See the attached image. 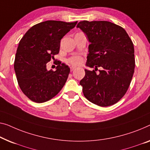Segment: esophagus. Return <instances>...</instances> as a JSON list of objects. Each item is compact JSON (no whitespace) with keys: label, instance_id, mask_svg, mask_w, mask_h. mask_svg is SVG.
Wrapping results in <instances>:
<instances>
[{"label":"esophagus","instance_id":"34e87169","mask_svg":"<svg viewBox=\"0 0 150 150\" xmlns=\"http://www.w3.org/2000/svg\"><path fill=\"white\" fill-rule=\"evenodd\" d=\"M75 69V67H71V71H73Z\"/></svg>","mask_w":150,"mask_h":150}]
</instances>
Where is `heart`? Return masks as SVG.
<instances>
[{"label":"heart","instance_id":"b5f03b06","mask_svg":"<svg viewBox=\"0 0 150 150\" xmlns=\"http://www.w3.org/2000/svg\"><path fill=\"white\" fill-rule=\"evenodd\" d=\"M69 64H71L73 66H78L80 65L83 62V58L79 56H76V57H73L69 58L67 60Z\"/></svg>","mask_w":150,"mask_h":150}]
</instances>
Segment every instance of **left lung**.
Listing matches in <instances>:
<instances>
[{
    "mask_svg": "<svg viewBox=\"0 0 150 150\" xmlns=\"http://www.w3.org/2000/svg\"><path fill=\"white\" fill-rule=\"evenodd\" d=\"M89 42L86 65L102 67L100 74L85 69L80 81L84 96L98 106H112L126 93L135 61L132 40L122 27L106 21H83L77 24Z\"/></svg>",
    "mask_w": 150,
    "mask_h": 150,
    "instance_id": "obj_1",
    "label": "left lung"
}]
</instances>
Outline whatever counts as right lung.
<instances>
[{
	"label": "right lung",
	"instance_id": "right-lung-1",
	"mask_svg": "<svg viewBox=\"0 0 150 150\" xmlns=\"http://www.w3.org/2000/svg\"><path fill=\"white\" fill-rule=\"evenodd\" d=\"M77 21L50 20L32 26L20 40L14 69L20 89L29 99L43 103L57 96L65 84L70 68L60 62L57 70L46 64L59 52L61 40Z\"/></svg>",
	"mask_w": 150,
	"mask_h": 150
}]
</instances>
